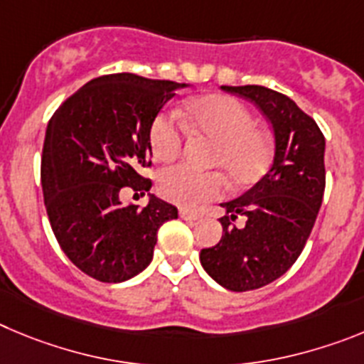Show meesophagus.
Returning <instances> with one entry per match:
<instances>
[{"instance_id": "1", "label": "esophagus", "mask_w": 364, "mask_h": 364, "mask_svg": "<svg viewBox=\"0 0 364 364\" xmlns=\"http://www.w3.org/2000/svg\"><path fill=\"white\" fill-rule=\"evenodd\" d=\"M179 218L185 219V221H199L201 215L194 214V212H188V210H179Z\"/></svg>"}]
</instances>
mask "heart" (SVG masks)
<instances>
[{
    "label": "heart",
    "instance_id": "1",
    "mask_svg": "<svg viewBox=\"0 0 364 364\" xmlns=\"http://www.w3.org/2000/svg\"><path fill=\"white\" fill-rule=\"evenodd\" d=\"M186 127L215 143L210 165L221 168L234 186H245L261 178L272 158V139L255 127L247 107L227 96H205L186 103L183 110ZM183 136L174 117H156L150 129V150L158 161H172L179 156ZM225 181L218 172H196L186 166H172L159 178V192L170 203L201 210L218 199Z\"/></svg>",
    "mask_w": 364,
    "mask_h": 364
}]
</instances>
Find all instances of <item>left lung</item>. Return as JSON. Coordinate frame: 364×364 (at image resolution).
Returning a JSON list of instances; mask_svg holds the SVG:
<instances>
[{
  "label": "left lung",
  "instance_id": "1",
  "mask_svg": "<svg viewBox=\"0 0 364 364\" xmlns=\"http://www.w3.org/2000/svg\"><path fill=\"white\" fill-rule=\"evenodd\" d=\"M221 90L252 101L274 132L270 168L245 194L221 203V241L199 254L215 283L247 292L283 276L303 252L325 194V137L312 117L272 88ZM237 217L245 218V228L231 223Z\"/></svg>",
  "mask_w": 364,
  "mask_h": 364
}]
</instances>
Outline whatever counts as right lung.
<instances>
[{
    "mask_svg": "<svg viewBox=\"0 0 364 364\" xmlns=\"http://www.w3.org/2000/svg\"><path fill=\"white\" fill-rule=\"evenodd\" d=\"M190 85L121 72L88 81L54 112L45 134L41 186L61 250L87 276L123 283L152 261L158 230L178 208L150 194V129ZM129 188L127 189L126 186ZM125 191L146 195L139 209Z\"/></svg>",
    "mask_w": 364,
    "mask_h": 364,
    "instance_id": "obj_1",
    "label": "right lung"
}]
</instances>
